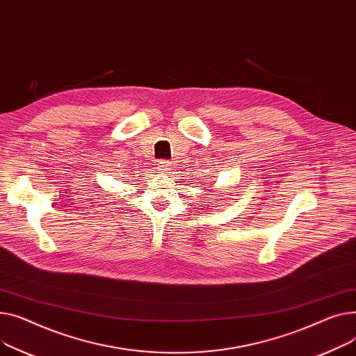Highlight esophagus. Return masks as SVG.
<instances>
[{
	"mask_svg": "<svg viewBox=\"0 0 356 356\" xmlns=\"http://www.w3.org/2000/svg\"><path fill=\"white\" fill-rule=\"evenodd\" d=\"M156 168H158L159 172H168V171L171 170V163H170L168 161L162 159V161H159V162L156 163Z\"/></svg>",
	"mask_w": 356,
	"mask_h": 356,
	"instance_id": "obj_1",
	"label": "esophagus"
}]
</instances>
